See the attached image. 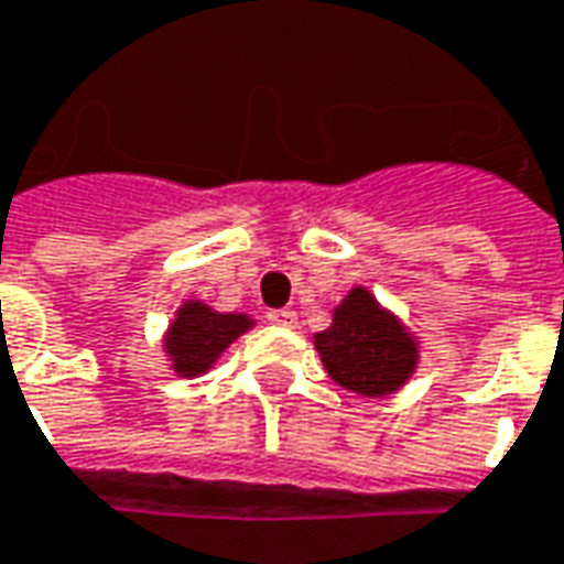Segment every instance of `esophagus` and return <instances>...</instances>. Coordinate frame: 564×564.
Instances as JSON below:
<instances>
[{"label": "esophagus", "mask_w": 564, "mask_h": 564, "mask_svg": "<svg viewBox=\"0 0 564 564\" xmlns=\"http://www.w3.org/2000/svg\"><path fill=\"white\" fill-rule=\"evenodd\" d=\"M265 317H269V323H274V326H295V323H299L293 308H274L269 311Z\"/></svg>", "instance_id": "34e87169"}]
</instances>
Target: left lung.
<instances>
[{
    "label": "left lung",
    "instance_id": "obj_1",
    "mask_svg": "<svg viewBox=\"0 0 564 564\" xmlns=\"http://www.w3.org/2000/svg\"><path fill=\"white\" fill-rule=\"evenodd\" d=\"M326 372L341 388L364 397H384L412 376L419 348L400 321L378 308L364 286L350 290L333 314V326L314 336Z\"/></svg>",
    "mask_w": 564,
    "mask_h": 564
}]
</instances>
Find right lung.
<instances>
[{
  "mask_svg": "<svg viewBox=\"0 0 564 564\" xmlns=\"http://www.w3.org/2000/svg\"><path fill=\"white\" fill-rule=\"evenodd\" d=\"M253 321L247 314H216L204 302H186L167 329V354L180 376H200L216 364V357L247 333Z\"/></svg>",
  "mask_w": 564,
  "mask_h": 564,
  "instance_id": "obj_1",
  "label": "right lung"
}]
</instances>
